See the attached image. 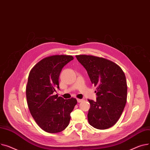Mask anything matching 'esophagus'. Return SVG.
I'll return each mask as SVG.
<instances>
[{
    "label": "esophagus",
    "mask_w": 150,
    "mask_h": 150,
    "mask_svg": "<svg viewBox=\"0 0 150 150\" xmlns=\"http://www.w3.org/2000/svg\"><path fill=\"white\" fill-rule=\"evenodd\" d=\"M77 102H78V103H81V102H82L83 101V99H77Z\"/></svg>",
    "instance_id": "esophagus-1"
}]
</instances>
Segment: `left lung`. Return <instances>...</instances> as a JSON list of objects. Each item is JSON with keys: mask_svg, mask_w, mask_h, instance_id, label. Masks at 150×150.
<instances>
[{"mask_svg": "<svg viewBox=\"0 0 150 150\" xmlns=\"http://www.w3.org/2000/svg\"><path fill=\"white\" fill-rule=\"evenodd\" d=\"M76 57L86 69L91 83L96 86V101L88 99L90 108L88 120L99 129L112 127L124 111L127 99V83L122 68L113 62L91 55Z\"/></svg>", "mask_w": 150, "mask_h": 150, "instance_id": "obj_1", "label": "left lung"}]
</instances>
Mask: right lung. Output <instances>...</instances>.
Segmentation results:
<instances>
[{"mask_svg":"<svg viewBox=\"0 0 150 150\" xmlns=\"http://www.w3.org/2000/svg\"><path fill=\"white\" fill-rule=\"evenodd\" d=\"M74 57L54 55L43 58L30 72L26 87L29 110L37 124L45 131L56 133L69 125L70 114L77 102L76 99H64L57 94L59 77L63 67Z\"/></svg>","mask_w":150,"mask_h":150,"instance_id":"1","label":"right lung"}]
</instances>
